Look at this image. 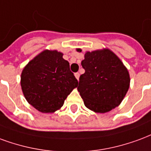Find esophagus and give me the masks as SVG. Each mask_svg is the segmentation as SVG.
<instances>
[{"label":"esophagus","instance_id":"obj_1","mask_svg":"<svg viewBox=\"0 0 151 151\" xmlns=\"http://www.w3.org/2000/svg\"><path fill=\"white\" fill-rule=\"evenodd\" d=\"M75 76H76V78L77 80H79V78H80V73H78V72L75 73Z\"/></svg>","mask_w":151,"mask_h":151}]
</instances>
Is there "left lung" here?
I'll list each match as a JSON object with an SVG mask.
<instances>
[{"label":"left lung","instance_id":"obj_1","mask_svg":"<svg viewBox=\"0 0 151 151\" xmlns=\"http://www.w3.org/2000/svg\"><path fill=\"white\" fill-rule=\"evenodd\" d=\"M77 88L84 105L96 113H107L118 106L129 88V74L110 50L86 52Z\"/></svg>","mask_w":151,"mask_h":151}]
</instances>
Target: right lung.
<instances>
[{
    "mask_svg": "<svg viewBox=\"0 0 151 151\" xmlns=\"http://www.w3.org/2000/svg\"><path fill=\"white\" fill-rule=\"evenodd\" d=\"M21 86L25 98L33 107L42 113H54L78 86V80L63 53L45 50L24 68Z\"/></svg>",
    "mask_w": 151,
    "mask_h": 151,
    "instance_id": "add662e5",
    "label": "right lung"
}]
</instances>
